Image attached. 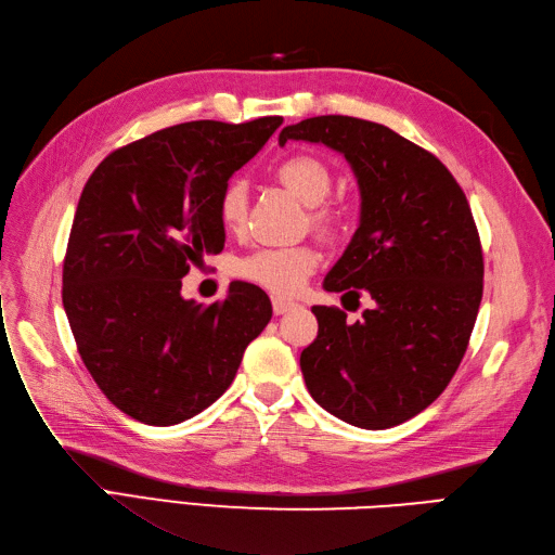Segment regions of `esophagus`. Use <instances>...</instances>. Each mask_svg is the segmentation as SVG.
<instances>
[{"label":"esophagus","instance_id":"34e87169","mask_svg":"<svg viewBox=\"0 0 555 555\" xmlns=\"http://www.w3.org/2000/svg\"><path fill=\"white\" fill-rule=\"evenodd\" d=\"M293 307H295V301H291V299H283V297H274V299H272V309H274V315H283V313H288Z\"/></svg>","mask_w":555,"mask_h":555}]
</instances>
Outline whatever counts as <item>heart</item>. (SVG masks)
<instances>
[{
	"mask_svg": "<svg viewBox=\"0 0 555 555\" xmlns=\"http://www.w3.org/2000/svg\"><path fill=\"white\" fill-rule=\"evenodd\" d=\"M279 182L288 189L293 195L313 207L311 211V225L320 235L332 240L341 232L344 219L336 209L323 207L325 198L332 191V175L323 160L313 156H291L279 164L276 168ZM246 211V189L240 182H230L221 198H219V219L228 230H235L244 221ZM318 264V254L313 246L299 244V246H272L260 248V251L246 256L237 272L240 276L254 281L262 288L272 291L276 295H291L304 283Z\"/></svg>",
	"mask_w": 555,
	"mask_h": 555,
	"instance_id": "1",
	"label": "heart"
}]
</instances>
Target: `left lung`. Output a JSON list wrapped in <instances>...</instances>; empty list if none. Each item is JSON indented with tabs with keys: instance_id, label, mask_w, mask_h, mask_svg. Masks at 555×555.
I'll return each instance as SVG.
<instances>
[{
	"instance_id": "1",
	"label": "left lung",
	"mask_w": 555,
	"mask_h": 555,
	"mask_svg": "<svg viewBox=\"0 0 555 555\" xmlns=\"http://www.w3.org/2000/svg\"><path fill=\"white\" fill-rule=\"evenodd\" d=\"M318 142L350 164L360 186V225L323 288L344 293L362 318L313 307L315 341L299 366L327 413L378 431L431 405L450 385L481 301L479 235L452 172L383 124L320 115L279 133ZM341 297V299H344Z\"/></svg>"
}]
</instances>
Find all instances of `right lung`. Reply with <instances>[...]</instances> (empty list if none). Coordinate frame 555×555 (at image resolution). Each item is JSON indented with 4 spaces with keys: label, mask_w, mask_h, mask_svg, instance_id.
<instances>
[{
    "label": "right lung",
    "mask_w": 555,
    "mask_h": 555,
    "mask_svg": "<svg viewBox=\"0 0 555 555\" xmlns=\"http://www.w3.org/2000/svg\"><path fill=\"white\" fill-rule=\"evenodd\" d=\"M283 117L186 121L105 156L70 225L62 301L78 352L121 413L170 426L235 380L272 304L232 281L209 307L182 297L191 264L223 251L219 198Z\"/></svg>",
    "instance_id": "add662e5"
}]
</instances>
